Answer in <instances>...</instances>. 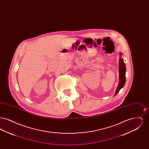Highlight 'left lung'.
Instances as JSON below:
<instances>
[{"label": "left lung", "mask_w": 149, "mask_h": 149, "mask_svg": "<svg viewBox=\"0 0 149 149\" xmlns=\"http://www.w3.org/2000/svg\"><path fill=\"white\" fill-rule=\"evenodd\" d=\"M122 53L120 52V58H119V83L117 88L116 91L114 96L117 94L120 89L124 86L126 83V65L124 63L123 59L122 58Z\"/></svg>", "instance_id": "8db88e82"}]
</instances>
